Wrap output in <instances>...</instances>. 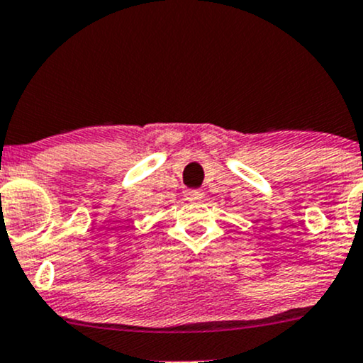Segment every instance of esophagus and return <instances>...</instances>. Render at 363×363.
<instances>
[{
    "label": "esophagus",
    "mask_w": 363,
    "mask_h": 363,
    "mask_svg": "<svg viewBox=\"0 0 363 363\" xmlns=\"http://www.w3.org/2000/svg\"><path fill=\"white\" fill-rule=\"evenodd\" d=\"M203 197V191L202 190H185V199L189 202H197Z\"/></svg>",
    "instance_id": "obj_1"
}]
</instances>
